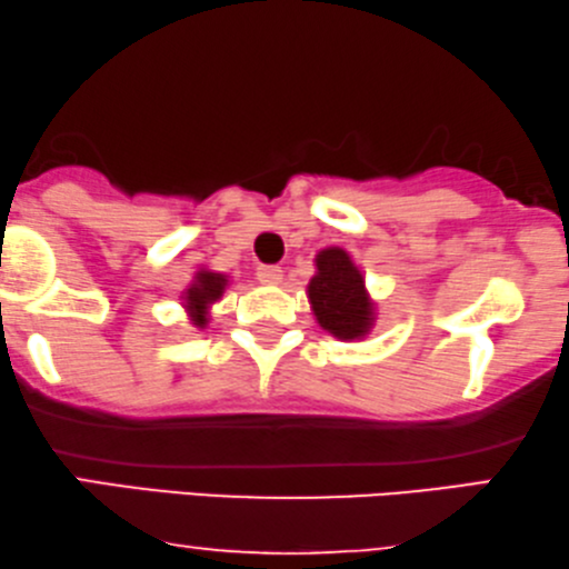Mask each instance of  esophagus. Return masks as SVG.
<instances>
[{"label": "esophagus", "mask_w": 569, "mask_h": 569, "mask_svg": "<svg viewBox=\"0 0 569 569\" xmlns=\"http://www.w3.org/2000/svg\"><path fill=\"white\" fill-rule=\"evenodd\" d=\"M256 279L258 282H263V284H279L282 282V269L279 267H258L256 269Z\"/></svg>", "instance_id": "esophagus-1"}]
</instances>
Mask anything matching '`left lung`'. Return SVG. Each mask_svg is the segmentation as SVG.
<instances>
[{"mask_svg":"<svg viewBox=\"0 0 569 569\" xmlns=\"http://www.w3.org/2000/svg\"><path fill=\"white\" fill-rule=\"evenodd\" d=\"M316 321L337 339H363L373 327V302L366 279L348 250L323 248L316 256V277L308 282Z\"/></svg>","mask_w":569,"mask_h":569,"instance_id":"8db88e82","label":"left lung"}]
</instances>
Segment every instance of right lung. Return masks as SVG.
I'll return each instance as SVG.
<instances>
[{"label":"right lung","mask_w":569,"mask_h":569,"mask_svg":"<svg viewBox=\"0 0 569 569\" xmlns=\"http://www.w3.org/2000/svg\"><path fill=\"white\" fill-rule=\"evenodd\" d=\"M227 287V277L217 274V271L201 269L193 279V284L182 292V300H186V311L190 313V321L196 323L198 329H203L209 323V308L221 298Z\"/></svg>","instance_id":"add662e5"}]
</instances>
